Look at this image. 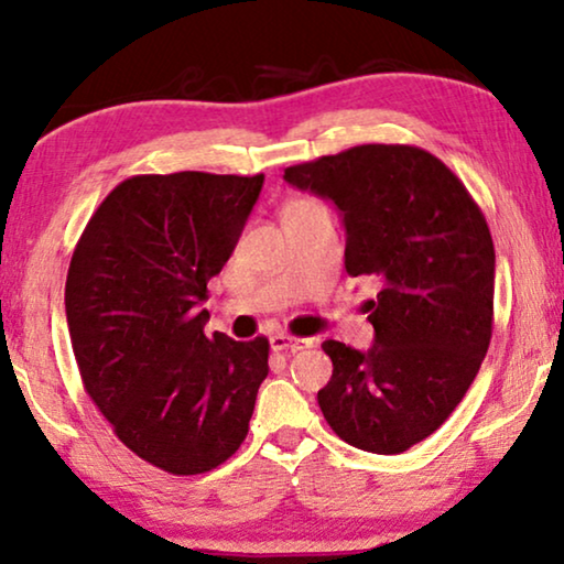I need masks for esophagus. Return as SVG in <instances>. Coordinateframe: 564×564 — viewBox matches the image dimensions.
<instances>
[{
	"instance_id": "esophagus-1",
	"label": "esophagus",
	"mask_w": 564,
	"mask_h": 564,
	"mask_svg": "<svg viewBox=\"0 0 564 564\" xmlns=\"http://www.w3.org/2000/svg\"><path fill=\"white\" fill-rule=\"evenodd\" d=\"M269 346H272V351H303V349H311L313 341L311 338L274 334L272 338H269Z\"/></svg>"
}]
</instances>
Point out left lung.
Returning a JSON list of instances; mask_svg holds the SVG:
<instances>
[{
	"label": "left lung",
	"mask_w": 564,
	"mask_h": 564,
	"mask_svg": "<svg viewBox=\"0 0 564 564\" xmlns=\"http://www.w3.org/2000/svg\"><path fill=\"white\" fill-rule=\"evenodd\" d=\"M284 182L336 205L346 272L380 282L367 300L375 344H323L334 361L323 419L357 449H411L449 419L488 354L496 249L485 215L415 145H354L288 166Z\"/></svg>",
	"instance_id": "8db88e82"
}]
</instances>
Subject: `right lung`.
I'll list each match as a JSON object with an SVG mask.
<instances>
[{
	"label": "right lung",
	"instance_id": "right-lung-1",
	"mask_svg": "<svg viewBox=\"0 0 564 564\" xmlns=\"http://www.w3.org/2000/svg\"><path fill=\"white\" fill-rule=\"evenodd\" d=\"M264 174H141L91 215L66 276V323L87 395L122 444L203 475L249 434L269 341L205 336L207 282L234 253Z\"/></svg>",
	"mask_w": 564,
	"mask_h": 564
}]
</instances>
